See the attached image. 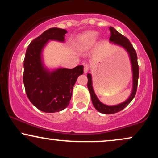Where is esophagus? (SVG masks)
Masks as SVG:
<instances>
[{
    "mask_svg": "<svg viewBox=\"0 0 158 158\" xmlns=\"http://www.w3.org/2000/svg\"><path fill=\"white\" fill-rule=\"evenodd\" d=\"M89 69H90V65L89 64H85L84 65V72H85V73H87V72L89 70Z\"/></svg>",
    "mask_w": 158,
    "mask_h": 158,
    "instance_id": "34e87169",
    "label": "esophagus"
}]
</instances>
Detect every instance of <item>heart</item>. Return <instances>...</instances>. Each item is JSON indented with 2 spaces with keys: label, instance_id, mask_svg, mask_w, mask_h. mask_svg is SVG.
<instances>
[{
  "label": "heart",
  "instance_id": "heart-1",
  "mask_svg": "<svg viewBox=\"0 0 158 158\" xmlns=\"http://www.w3.org/2000/svg\"><path fill=\"white\" fill-rule=\"evenodd\" d=\"M99 34L95 31H86L81 33L77 39V46L80 50H88L95 44Z\"/></svg>",
  "mask_w": 158,
  "mask_h": 158
}]
</instances>
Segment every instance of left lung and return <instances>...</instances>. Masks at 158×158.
<instances>
[{"label":"left lung","instance_id":"8db88e82","mask_svg":"<svg viewBox=\"0 0 158 158\" xmlns=\"http://www.w3.org/2000/svg\"><path fill=\"white\" fill-rule=\"evenodd\" d=\"M109 30L110 32V36L109 39L110 41L114 42V44H117L123 47L127 50V52H128V54H129L130 59H131V61L132 72H133V89H132L131 96L124 102L117 105V106H106V105L101 102L98 99L97 96H96V94L94 91L93 87H92L91 75L90 73H88L87 75V77H88V88L90 91V97H91L92 103H93L94 106L95 107V108L98 111L106 114L117 113V112L122 110L123 108H126L131 102V100L135 97L136 92H137V81H138L139 77V66L138 63H137V52H136L135 48L132 46L131 43L130 42L129 40L127 39L126 37H125L122 34L119 33L118 31H117L113 27H109Z\"/></svg>","mask_w":158,"mask_h":158}]
</instances>
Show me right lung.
<instances>
[{
	"mask_svg": "<svg viewBox=\"0 0 158 158\" xmlns=\"http://www.w3.org/2000/svg\"><path fill=\"white\" fill-rule=\"evenodd\" d=\"M67 31L50 28L32 40L25 54L23 81L27 96L33 106L47 113L67 108L77 78L83 73L82 65L73 69L59 68L48 71L41 61V50L49 40L64 41Z\"/></svg>",
	"mask_w": 158,
	"mask_h": 158,
	"instance_id": "obj_1",
	"label": "right lung"
}]
</instances>
